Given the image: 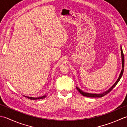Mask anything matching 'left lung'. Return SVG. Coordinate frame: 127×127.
Listing matches in <instances>:
<instances>
[{
    "mask_svg": "<svg viewBox=\"0 0 127 127\" xmlns=\"http://www.w3.org/2000/svg\"><path fill=\"white\" fill-rule=\"evenodd\" d=\"M121 56H122V71L121 73L120 74V76H119L118 78L117 79V81L115 82V83L113 84L112 87H111L110 88L108 89L107 91L103 93H101V94H92V93H85L83 92L82 90L78 88V87H76L77 89L78 90V91L81 93V94L83 95V96H86V97H102L103 96H105L106 94H107L108 93H109L111 90L113 89V88H114L117 84L118 83V82L120 81V80L121 79L123 73V71H124V67H125V58H124V54L123 53V50H122V48L121 47Z\"/></svg>",
    "mask_w": 127,
    "mask_h": 127,
    "instance_id": "8db88e82",
    "label": "left lung"
}]
</instances>
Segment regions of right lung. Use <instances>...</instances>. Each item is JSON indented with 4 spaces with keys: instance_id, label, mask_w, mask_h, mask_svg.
Listing matches in <instances>:
<instances>
[{
    "instance_id": "1",
    "label": "right lung",
    "mask_w": 127,
    "mask_h": 127,
    "mask_svg": "<svg viewBox=\"0 0 127 127\" xmlns=\"http://www.w3.org/2000/svg\"><path fill=\"white\" fill-rule=\"evenodd\" d=\"M25 97H28V99H31V100H37V99H44L45 97H46V95H44V96H42L41 97H30V96H25Z\"/></svg>"
}]
</instances>
